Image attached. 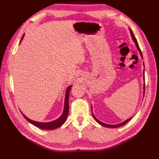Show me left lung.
Masks as SVG:
<instances>
[{"instance_id":"1","label":"left lung","mask_w":159,"mask_h":159,"mask_svg":"<svg viewBox=\"0 0 159 159\" xmlns=\"http://www.w3.org/2000/svg\"><path fill=\"white\" fill-rule=\"evenodd\" d=\"M130 34H131V36H132V38H133V41L134 42V43H135V44H136V46H137V49L139 50V52H140V55H141V58L143 59V55H142V52H141V50H140V48H139V44H138V42H137V39H136V38H135V37H134V34H133V32L131 31V30H130ZM143 74H144V71H143ZM144 77V80H145V76H143ZM143 89H144V91H145V83H144V86H143ZM144 93H145V92H144ZM92 114H93V112H92ZM93 117H94V119H95L96 120V121L97 122H98L100 125H102V126H105V127H109V128H117V127H120V126H123V125H124V124H126L128 121L129 120H130L131 119H132V117H130V118H129V119H128L127 120H126L125 121H124V122H122V123H121V124H116V125H109V124H104V123H103V122H102V121H99L97 119V118L94 116V115L93 114Z\"/></svg>"}]
</instances>
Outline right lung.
Returning a JSON list of instances; mask_svg holds the SVG:
<instances>
[{
  "label": "right lung",
  "mask_w": 159,
  "mask_h": 159,
  "mask_svg": "<svg viewBox=\"0 0 159 159\" xmlns=\"http://www.w3.org/2000/svg\"><path fill=\"white\" fill-rule=\"evenodd\" d=\"M24 34L22 35V38L20 40V42H22V40L24 38ZM71 87H72V85H70L67 89H66V98H65V104H64V110H63V113L58 119L50 121V122H38V121H35L29 119L27 117H26L25 115H24L22 113V114L23 115V116L25 117L26 120H27L30 123H31L32 124L34 125V126L38 127L39 128H42V129H45V130H53L55 129V128H59V126H61V125L65 122V121L67 119V115H68V112H69V94H70V92L71 89Z\"/></svg>",
  "instance_id": "obj_1"
}]
</instances>
